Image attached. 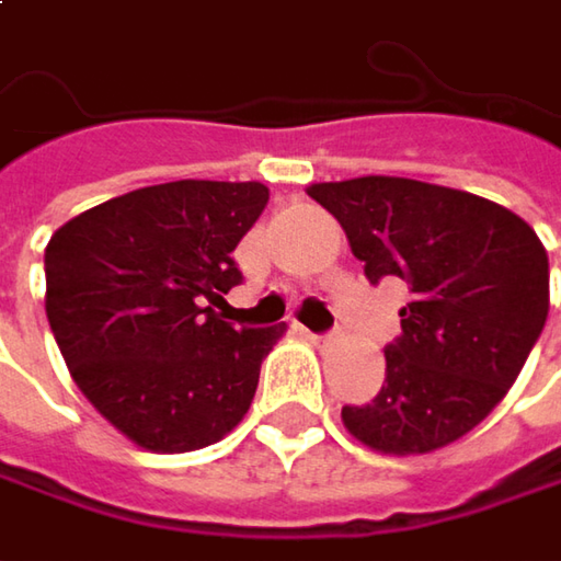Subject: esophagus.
<instances>
[{
  "label": "esophagus",
  "instance_id": "obj_1",
  "mask_svg": "<svg viewBox=\"0 0 561 561\" xmlns=\"http://www.w3.org/2000/svg\"><path fill=\"white\" fill-rule=\"evenodd\" d=\"M302 331H306V328H302ZM306 334H309V337H312L316 344H324V341H331V334H312V331H306Z\"/></svg>",
  "mask_w": 561,
  "mask_h": 561
}]
</instances>
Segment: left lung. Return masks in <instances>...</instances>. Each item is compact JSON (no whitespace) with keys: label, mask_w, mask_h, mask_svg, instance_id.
<instances>
[{"label":"left lung","mask_w":561,"mask_h":561,"mask_svg":"<svg viewBox=\"0 0 561 561\" xmlns=\"http://www.w3.org/2000/svg\"><path fill=\"white\" fill-rule=\"evenodd\" d=\"M337 217L369 284L410 287L385 385L341 420L381 455H430L483 423L534 351L549 312V259L518 214L404 176L306 188Z\"/></svg>","instance_id":"obj_1"}]
</instances>
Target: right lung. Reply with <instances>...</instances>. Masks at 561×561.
<instances>
[{"instance_id": "add662e5", "label": "right lung", "mask_w": 561, "mask_h": 561, "mask_svg": "<svg viewBox=\"0 0 561 561\" xmlns=\"http://www.w3.org/2000/svg\"><path fill=\"white\" fill-rule=\"evenodd\" d=\"M265 205L262 183L180 180L110 198L49 239L53 337L81 394L135 445L205 448L252 404L287 324L242 328L214 306L242 280L233 249Z\"/></svg>"}]
</instances>
